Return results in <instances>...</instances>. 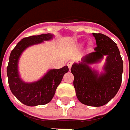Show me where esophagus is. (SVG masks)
<instances>
[{
	"instance_id": "esophagus-1",
	"label": "esophagus",
	"mask_w": 130,
	"mask_h": 130,
	"mask_svg": "<svg viewBox=\"0 0 130 130\" xmlns=\"http://www.w3.org/2000/svg\"><path fill=\"white\" fill-rule=\"evenodd\" d=\"M72 63H73L72 62V61H69V62H68L67 66H68V67H69V70H70V69H71V68H72Z\"/></svg>"
}]
</instances>
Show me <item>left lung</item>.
<instances>
[{
    "label": "left lung",
    "mask_w": 130,
    "mask_h": 130,
    "mask_svg": "<svg viewBox=\"0 0 130 130\" xmlns=\"http://www.w3.org/2000/svg\"><path fill=\"white\" fill-rule=\"evenodd\" d=\"M97 46L95 51L86 55L81 62L74 63V87L80 102L90 106H102L119 91L122 80L123 61L117 45L101 33H92ZM107 56L104 72L98 75L89 66Z\"/></svg>",
    "instance_id": "1"
}]
</instances>
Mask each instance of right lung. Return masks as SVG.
Here are the masks:
<instances>
[{"label": "right lung", "instance_id": "add662e5", "mask_svg": "<svg viewBox=\"0 0 130 130\" xmlns=\"http://www.w3.org/2000/svg\"><path fill=\"white\" fill-rule=\"evenodd\" d=\"M53 35L42 34L23 38L11 52L7 67V76L10 90L18 100L28 106H42L49 103L62 80L69 72L65 66L59 69H51L42 79L35 83H25L19 78L18 61L22 53L29 46L52 39Z\"/></svg>", "mask_w": 130, "mask_h": 130}]
</instances>
